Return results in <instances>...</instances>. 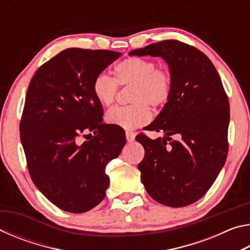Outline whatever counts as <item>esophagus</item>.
<instances>
[{"instance_id":"34e87169","label":"esophagus","mask_w":250,"mask_h":250,"mask_svg":"<svg viewBox=\"0 0 250 250\" xmlns=\"http://www.w3.org/2000/svg\"><path fill=\"white\" fill-rule=\"evenodd\" d=\"M134 133L131 132V131H125V138H126V141L128 142H131L134 140Z\"/></svg>"}]
</instances>
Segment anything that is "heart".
<instances>
[{"mask_svg":"<svg viewBox=\"0 0 250 250\" xmlns=\"http://www.w3.org/2000/svg\"><path fill=\"white\" fill-rule=\"evenodd\" d=\"M115 78L100 73L92 82V94L103 107H110L120 87H130V103L125 107L109 110L105 121L109 125L132 130L151 120V110L160 109L171 99L173 76L167 67H156L154 61L131 56L118 62Z\"/></svg>","mask_w":250,"mask_h":250,"instance_id":"obj_1","label":"heart"}]
</instances>
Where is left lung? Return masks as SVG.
Here are the masks:
<instances>
[{"label":"left lung","mask_w":250,"mask_h":250,"mask_svg":"<svg viewBox=\"0 0 250 250\" xmlns=\"http://www.w3.org/2000/svg\"><path fill=\"white\" fill-rule=\"evenodd\" d=\"M129 55L162 57L173 76L171 99L146 126L167 137H135L145 147L138 164L142 183L161 204H192L205 195L226 162L229 103L221 77L204 53L180 41H162ZM175 134L176 141L170 138Z\"/></svg>","instance_id":"8db88e82"}]
</instances>
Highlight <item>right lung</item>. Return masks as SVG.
I'll use <instances>...</instances> for the list:
<instances>
[{
    "label": "right lung",
    "mask_w": 250,
    "mask_h": 250,
    "mask_svg": "<svg viewBox=\"0 0 250 250\" xmlns=\"http://www.w3.org/2000/svg\"><path fill=\"white\" fill-rule=\"evenodd\" d=\"M120 55L65 49L29 83L20 124L29 175L54 205L69 213H84L104 200L110 182L105 167L125 145L120 128L103 124V105L92 94L96 76Z\"/></svg>",
    "instance_id": "right-lung-1"
}]
</instances>
